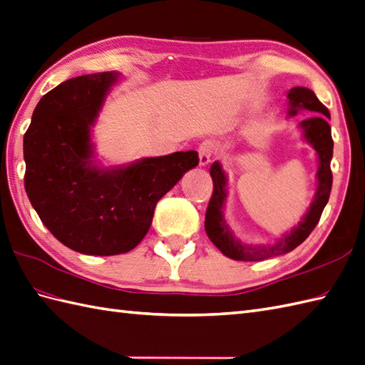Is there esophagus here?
Wrapping results in <instances>:
<instances>
[{
    "label": "esophagus",
    "instance_id": "34e87169",
    "mask_svg": "<svg viewBox=\"0 0 365 365\" xmlns=\"http://www.w3.org/2000/svg\"><path fill=\"white\" fill-rule=\"evenodd\" d=\"M213 155H215V150H213V144L209 140H204L202 144H200L198 147V156H200V164L201 165H207Z\"/></svg>",
    "mask_w": 365,
    "mask_h": 365
}]
</instances>
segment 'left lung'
<instances>
[{
    "label": "left lung",
    "instance_id": "8db88e82",
    "mask_svg": "<svg viewBox=\"0 0 365 365\" xmlns=\"http://www.w3.org/2000/svg\"><path fill=\"white\" fill-rule=\"evenodd\" d=\"M288 99L291 110L289 114L294 115L297 110H308L314 113L309 119L300 122V127L304 128L305 139L314 147L319 156V170H317V180L319 187L316 192L314 201L311 202L309 210L304 220L300 221L299 226L291 230L283 238H280L277 243L271 246H250L245 245L237 240L232 232H230L229 226L226 225V220L223 215V206L226 198V176L220 163H215L210 167V176L213 181V192L209 201V206L206 210V221H204V227H206V234L210 238V242L215 245L218 250L223 252V255L229 257L232 260H242V262H262L269 259V257L282 255L296 250L299 245H302L308 238V235L313 232V229L317 226L319 220L324 212L325 204L330 198L331 184H333V173H331V158H333V138H331V128L328 125V110L327 106L317 99V96L304 86H296L289 90Z\"/></svg>",
    "mask_w": 365,
    "mask_h": 365
}]
</instances>
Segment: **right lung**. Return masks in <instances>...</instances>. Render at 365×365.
I'll return each instance as SVG.
<instances>
[{
	"mask_svg": "<svg viewBox=\"0 0 365 365\" xmlns=\"http://www.w3.org/2000/svg\"><path fill=\"white\" fill-rule=\"evenodd\" d=\"M115 73L69 78L44 94L24 133V189L43 225L88 255L131 251L152 226L156 202L198 165V153L147 158L125 168L93 165L90 128Z\"/></svg>",
	"mask_w": 365,
	"mask_h": 365,
	"instance_id": "right-lung-1",
	"label": "right lung"
}]
</instances>
